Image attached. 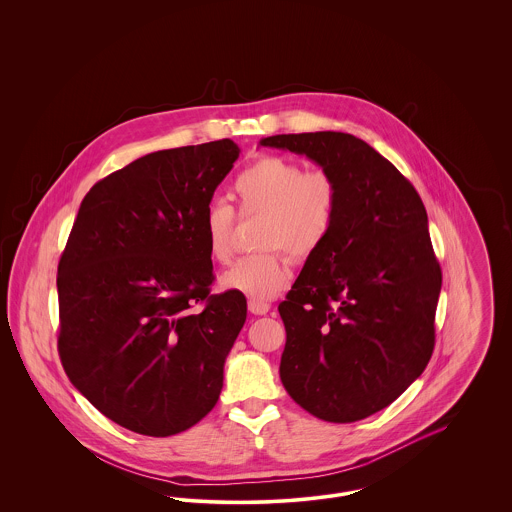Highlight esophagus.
I'll list each match as a JSON object with an SVG mask.
<instances>
[{
  "instance_id": "1",
  "label": "esophagus",
  "mask_w": 512,
  "mask_h": 512,
  "mask_svg": "<svg viewBox=\"0 0 512 512\" xmlns=\"http://www.w3.org/2000/svg\"><path fill=\"white\" fill-rule=\"evenodd\" d=\"M247 309H249L251 315H267L268 311H270V303L259 301V299H249Z\"/></svg>"
}]
</instances>
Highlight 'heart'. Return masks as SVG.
<instances>
[{
    "label": "heart",
    "mask_w": 512,
    "mask_h": 512,
    "mask_svg": "<svg viewBox=\"0 0 512 512\" xmlns=\"http://www.w3.org/2000/svg\"><path fill=\"white\" fill-rule=\"evenodd\" d=\"M238 215L261 219L255 245L265 249L247 255L228 268L220 284L228 292L265 301L292 280L286 253L295 261L313 257L328 240L340 207V188L332 174L305 171L299 163L278 155H261L234 180ZM238 215L222 201L207 205L201 230L213 263H230L236 247Z\"/></svg>",
    "instance_id": "obj_1"
}]
</instances>
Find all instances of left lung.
Masks as SVG:
<instances>
[{
    "label": "left lung",
    "mask_w": 512,
    "mask_h": 512,
    "mask_svg": "<svg viewBox=\"0 0 512 512\" xmlns=\"http://www.w3.org/2000/svg\"><path fill=\"white\" fill-rule=\"evenodd\" d=\"M261 146L307 155L340 188L328 240L278 305L282 384L320 420H363L407 390L434 351L441 268L424 203L386 157L351 134H278Z\"/></svg>",
    "instance_id": "left-lung-1"
}]
</instances>
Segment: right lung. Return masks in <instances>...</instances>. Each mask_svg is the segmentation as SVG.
I'll return each mask as SVG.
<instances>
[{
	"instance_id": "add662e5",
	"label": "right lung",
	"mask_w": 512,
	"mask_h": 512,
	"mask_svg": "<svg viewBox=\"0 0 512 512\" xmlns=\"http://www.w3.org/2000/svg\"><path fill=\"white\" fill-rule=\"evenodd\" d=\"M238 157L226 138L105 176L82 199L61 255L63 368L99 413L136 434L184 432L219 401L247 303L211 295L201 220Z\"/></svg>"
}]
</instances>
